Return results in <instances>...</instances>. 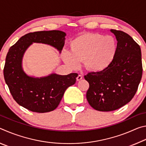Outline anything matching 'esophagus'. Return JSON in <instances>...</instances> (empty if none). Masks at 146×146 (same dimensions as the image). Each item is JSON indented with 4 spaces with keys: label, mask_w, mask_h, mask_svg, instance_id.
Returning a JSON list of instances; mask_svg holds the SVG:
<instances>
[{
    "label": "esophagus",
    "mask_w": 146,
    "mask_h": 146,
    "mask_svg": "<svg viewBox=\"0 0 146 146\" xmlns=\"http://www.w3.org/2000/svg\"><path fill=\"white\" fill-rule=\"evenodd\" d=\"M82 76L81 75H78V76H77V77H76V80L77 81H80V80H82Z\"/></svg>",
    "instance_id": "esophagus-1"
}]
</instances>
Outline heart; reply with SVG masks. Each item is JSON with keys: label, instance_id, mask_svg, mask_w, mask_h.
Returning <instances> with one entry per match:
<instances>
[{"label": "heart", "instance_id": "obj_1", "mask_svg": "<svg viewBox=\"0 0 146 146\" xmlns=\"http://www.w3.org/2000/svg\"><path fill=\"white\" fill-rule=\"evenodd\" d=\"M70 53H63V59L72 68L84 62L85 68L93 72H101L110 67L114 60L118 43L113 36L98 33H84L70 43Z\"/></svg>", "mask_w": 146, "mask_h": 146}]
</instances>
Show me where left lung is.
Segmentation results:
<instances>
[{
    "instance_id": "1",
    "label": "left lung",
    "mask_w": 146,
    "mask_h": 146,
    "mask_svg": "<svg viewBox=\"0 0 146 146\" xmlns=\"http://www.w3.org/2000/svg\"><path fill=\"white\" fill-rule=\"evenodd\" d=\"M111 31L118 43L114 60L106 70L84 76L90 84L86 93L88 102L100 111H111L130 102L142 75L140 46L125 32L116 29Z\"/></svg>"
}]
</instances>
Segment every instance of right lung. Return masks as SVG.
I'll return each mask as SVG.
<instances>
[{
	"instance_id": "1",
	"label": "right lung",
	"mask_w": 146,
	"mask_h": 146,
	"mask_svg": "<svg viewBox=\"0 0 146 146\" xmlns=\"http://www.w3.org/2000/svg\"><path fill=\"white\" fill-rule=\"evenodd\" d=\"M66 33L58 30L29 33L9 48L4 68L5 82L13 99L20 106L36 113L49 112L57 108L68 87L76 82L78 74H51L46 77L33 78L22 69V58L33 42L49 44L61 51Z\"/></svg>"
}]
</instances>
